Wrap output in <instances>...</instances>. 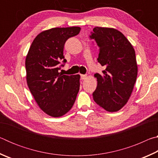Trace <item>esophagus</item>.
<instances>
[{
	"mask_svg": "<svg viewBox=\"0 0 158 158\" xmlns=\"http://www.w3.org/2000/svg\"><path fill=\"white\" fill-rule=\"evenodd\" d=\"M88 77V76L86 75V74H81V79H83V80H84V79H85Z\"/></svg>",
	"mask_w": 158,
	"mask_h": 158,
	"instance_id": "34e87169",
	"label": "esophagus"
}]
</instances>
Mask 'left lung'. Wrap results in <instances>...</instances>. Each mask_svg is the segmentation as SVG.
Masks as SVG:
<instances>
[{
    "mask_svg": "<svg viewBox=\"0 0 158 158\" xmlns=\"http://www.w3.org/2000/svg\"><path fill=\"white\" fill-rule=\"evenodd\" d=\"M90 37L99 47L98 61L105 68L103 74L94 75L98 85L93 100L106 111H118L126 105L137 80L135 49L126 37L113 28L96 26Z\"/></svg>",
    "mask_w": 158,
    "mask_h": 158,
    "instance_id": "1",
    "label": "left lung"
}]
</instances>
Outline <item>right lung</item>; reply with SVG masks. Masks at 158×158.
<instances>
[{
	"label": "right lung",
	"instance_id": "add662e5",
	"mask_svg": "<svg viewBox=\"0 0 158 158\" xmlns=\"http://www.w3.org/2000/svg\"><path fill=\"white\" fill-rule=\"evenodd\" d=\"M80 30V27L73 26L42 31L34 39L26 55L29 90L39 107L50 116L60 117L68 113L79 90V74L65 75L58 70L60 61L66 62L64 44Z\"/></svg>",
	"mask_w": 158,
	"mask_h": 158
}]
</instances>
